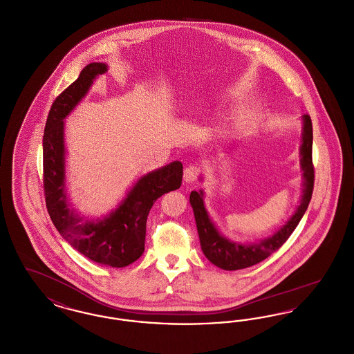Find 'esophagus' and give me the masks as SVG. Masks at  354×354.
<instances>
[{
	"mask_svg": "<svg viewBox=\"0 0 354 354\" xmlns=\"http://www.w3.org/2000/svg\"><path fill=\"white\" fill-rule=\"evenodd\" d=\"M201 175V167H198L196 165H191L185 169V183H194L198 176Z\"/></svg>",
	"mask_w": 354,
	"mask_h": 354,
	"instance_id": "34e87169",
	"label": "esophagus"
}]
</instances>
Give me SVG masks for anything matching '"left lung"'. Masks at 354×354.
<instances>
[{"instance_id":"1","label":"left lung","mask_w":354,"mask_h":354,"mask_svg":"<svg viewBox=\"0 0 354 354\" xmlns=\"http://www.w3.org/2000/svg\"><path fill=\"white\" fill-rule=\"evenodd\" d=\"M312 143L313 130L309 115L303 117V136L300 147V165L303 169L304 189L300 205L292 218L286 221L276 234L254 244H240L221 236L215 224L211 221L203 202V191H192L189 203L194 209L196 228L201 240L204 256L216 267L225 270H244L266 260L272 253L276 252L292 235L297 224L304 216L313 192L315 185V167L312 162Z\"/></svg>"}]
</instances>
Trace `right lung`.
<instances>
[{"mask_svg":"<svg viewBox=\"0 0 354 354\" xmlns=\"http://www.w3.org/2000/svg\"><path fill=\"white\" fill-rule=\"evenodd\" d=\"M106 71L107 66L101 62L87 65L53 102L42 143L44 191L53 224L73 248L102 266L123 268L142 256L152 204L180 187L183 165L176 160L142 176L118 208L103 219L84 220L70 209L65 191L64 119L87 94L93 81Z\"/></svg>","mask_w":354,"mask_h":354,"instance_id":"right-lung-1","label":"right lung"}]
</instances>
